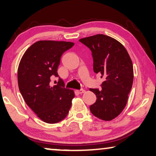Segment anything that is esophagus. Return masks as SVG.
I'll list each match as a JSON object with an SVG mask.
<instances>
[{
    "instance_id": "esophagus-1",
    "label": "esophagus",
    "mask_w": 156,
    "mask_h": 156,
    "mask_svg": "<svg viewBox=\"0 0 156 156\" xmlns=\"http://www.w3.org/2000/svg\"><path fill=\"white\" fill-rule=\"evenodd\" d=\"M76 91H77L79 94H82V93L84 92L85 90H84V89H80V90H76Z\"/></svg>"
}]
</instances>
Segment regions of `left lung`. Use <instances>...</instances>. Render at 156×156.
Returning <instances> with one entry per match:
<instances>
[{
  "label": "left lung",
  "mask_w": 156,
  "mask_h": 156,
  "mask_svg": "<svg viewBox=\"0 0 156 156\" xmlns=\"http://www.w3.org/2000/svg\"><path fill=\"white\" fill-rule=\"evenodd\" d=\"M80 42L91 51L94 72L104 79L101 89H89L97 96V101L89 107L91 114L101 120H112L125 108L133 85L131 57L124 47L109 36L99 34Z\"/></svg>",
  "instance_id": "obj_1"
}]
</instances>
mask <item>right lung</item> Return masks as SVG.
<instances>
[{
  "instance_id": "1",
  "label": "right lung",
  "mask_w": 156,
  "mask_h": 156,
  "mask_svg": "<svg viewBox=\"0 0 156 156\" xmlns=\"http://www.w3.org/2000/svg\"><path fill=\"white\" fill-rule=\"evenodd\" d=\"M71 42L41 40L30 47L19 64V90L27 105L42 121L56 123L67 116L74 97L60 77L56 85L51 79L59 77L57 68L62 55L73 47Z\"/></svg>"
}]
</instances>
